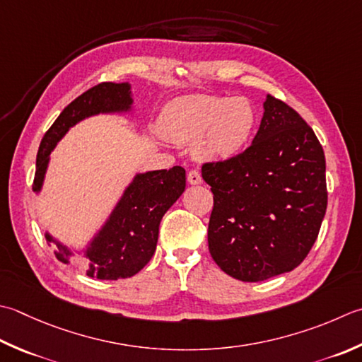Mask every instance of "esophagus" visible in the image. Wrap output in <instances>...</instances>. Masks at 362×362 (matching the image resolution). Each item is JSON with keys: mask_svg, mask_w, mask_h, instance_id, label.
I'll list each match as a JSON object with an SVG mask.
<instances>
[{"mask_svg": "<svg viewBox=\"0 0 362 362\" xmlns=\"http://www.w3.org/2000/svg\"><path fill=\"white\" fill-rule=\"evenodd\" d=\"M187 179H188V183H189V185H199V183L202 182L201 173H199V171H196V169H194V171H189V173H188V177H187Z\"/></svg>", "mask_w": 362, "mask_h": 362, "instance_id": "obj_1", "label": "esophagus"}]
</instances>
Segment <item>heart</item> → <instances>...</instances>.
I'll list each match as a JSON object with an SVG mask.
<instances>
[{"mask_svg": "<svg viewBox=\"0 0 362 362\" xmlns=\"http://www.w3.org/2000/svg\"><path fill=\"white\" fill-rule=\"evenodd\" d=\"M256 127V111L245 97L189 95L163 112L158 130L177 144H193L202 161H226L243 151Z\"/></svg>", "mask_w": 362, "mask_h": 362, "instance_id": "b5f03b06", "label": "heart"}]
</instances>
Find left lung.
<instances>
[{
    "label": "left lung",
    "instance_id": "left-lung-1",
    "mask_svg": "<svg viewBox=\"0 0 362 362\" xmlns=\"http://www.w3.org/2000/svg\"><path fill=\"white\" fill-rule=\"evenodd\" d=\"M325 171L314 130L288 105L267 95L252 144L230 160L202 166L214 193L209 250L216 265L245 282L298 267L327 211Z\"/></svg>",
    "mask_w": 362,
    "mask_h": 362
}]
</instances>
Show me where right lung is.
I'll use <instances>...</instances> for the list:
<instances>
[{"label":"right lung","instance_id":"obj_1","mask_svg":"<svg viewBox=\"0 0 362 362\" xmlns=\"http://www.w3.org/2000/svg\"><path fill=\"white\" fill-rule=\"evenodd\" d=\"M132 112L133 92L130 83H102L76 97L62 110L42 138L35 160L34 193L39 194L42 191L49 155L72 127L92 116ZM183 191L185 169L182 166L138 173L86 246H69L48 230L45 238L49 245H56L54 256L62 264L69 265L70 257L75 254L86 259L89 278L106 281L132 278L152 259L157 250L161 218Z\"/></svg>","mask_w":362,"mask_h":362}]
</instances>
